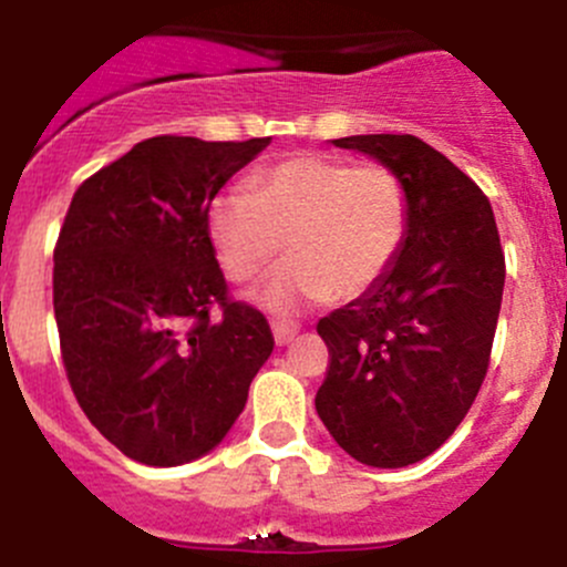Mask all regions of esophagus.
<instances>
[{"instance_id":"1","label":"esophagus","mask_w":567,"mask_h":567,"mask_svg":"<svg viewBox=\"0 0 567 567\" xmlns=\"http://www.w3.org/2000/svg\"><path fill=\"white\" fill-rule=\"evenodd\" d=\"M300 333V324L286 322V319H272V336H276V344L286 347L295 336Z\"/></svg>"}]
</instances>
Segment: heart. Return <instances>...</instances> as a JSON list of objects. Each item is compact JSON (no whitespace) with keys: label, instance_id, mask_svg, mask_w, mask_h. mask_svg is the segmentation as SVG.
I'll use <instances>...</instances> for the list:
<instances>
[{"label":"heart","instance_id":"heart-1","mask_svg":"<svg viewBox=\"0 0 567 567\" xmlns=\"http://www.w3.org/2000/svg\"><path fill=\"white\" fill-rule=\"evenodd\" d=\"M228 281L250 284L291 261L261 302L289 311L300 302L347 300L391 270L408 234V189L391 167L322 154H295L261 167L248 187L217 195L206 217Z\"/></svg>","mask_w":567,"mask_h":567}]
</instances>
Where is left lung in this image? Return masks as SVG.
I'll list each match as a JSON object with an SVG mask.
<instances>
[{"instance_id":"1","label":"left lung","mask_w":567,"mask_h":567,"mask_svg":"<svg viewBox=\"0 0 567 567\" xmlns=\"http://www.w3.org/2000/svg\"><path fill=\"white\" fill-rule=\"evenodd\" d=\"M333 145L402 178L408 234L378 284L319 319L330 367L313 402L347 455L402 468L455 433L485 380L504 254L482 189L433 145L413 134H352Z\"/></svg>"}]
</instances>
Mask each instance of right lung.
Returning a JSON list of instances; mask_svg holds the SVG:
<instances>
[{
	"instance_id": "obj_1",
	"label": "right lung",
	"mask_w": 567,
	"mask_h": 567,
	"mask_svg": "<svg viewBox=\"0 0 567 567\" xmlns=\"http://www.w3.org/2000/svg\"><path fill=\"white\" fill-rule=\"evenodd\" d=\"M267 145L143 140L76 189L60 228L54 319L69 383L93 427L145 466L215 450L276 347L265 313L228 300L206 228L223 184Z\"/></svg>"
}]
</instances>
